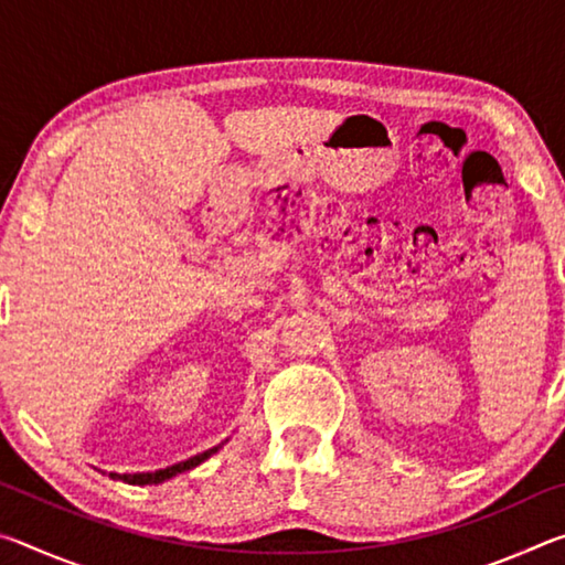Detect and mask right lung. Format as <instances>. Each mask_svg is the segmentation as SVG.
I'll return each instance as SVG.
<instances>
[{"instance_id": "1", "label": "right lung", "mask_w": 565, "mask_h": 565, "mask_svg": "<svg viewBox=\"0 0 565 565\" xmlns=\"http://www.w3.org/2000/svg\"><path fill=\"white\" fill-rule=\"evenodd\" d=\"M214 451H216V448H209V451H204V454L191 456V458H186V461L174 463V466H167V468H161V471H151V473H124V476H119V473H109V476H111V478H119V481L134 483V486L161 483V481H167V478H171V476L184 473V471H189V468H194V466H199L202 461H206V458L212 456Z\"/></svg>"}]
</instances>
